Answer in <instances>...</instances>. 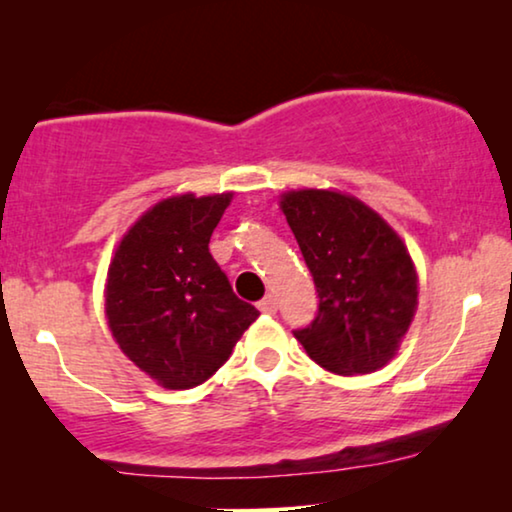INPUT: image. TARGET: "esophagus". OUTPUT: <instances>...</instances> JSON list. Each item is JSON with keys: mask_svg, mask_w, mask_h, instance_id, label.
I'll use <instances>...</instances> for the list:
<instances>
[{"mask_svg": "<svg viewBox=\"0 0 512 512\" xmlns=\"http://www.w3.org/2000/svg\"><path fill=\"white\" fill-rule=\"evenodd\" d=\"M258 310H261L263 314H275L277 312V300L275 296H265L263 300H258Z\"/></svg>", "mask_w": 512, "mask_h": 512, "instance_id": "1", "label": "esophagus"}]
</instances>
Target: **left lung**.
Segmentation results:
<instances>
[{
	"label": "left lung",
	"instance_id": "obj_1",
	"mask_svg": "<svg viewBox=\"0 0 512 512\" xmlns=\"http://www.w3.org/2000/svg\"><path fill=\"white\" fill-rule=\"evenodd\" d=\"M282 212L319 293L310 326L293 335L335 375H363L396 354L417 310V272L394 228L338 191H291Z\"/></svg>",
	"mask_w": 512,
	"mask_h": 512
}]
</instances>
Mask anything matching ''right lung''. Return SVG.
<instances>
[{
  "instance_id": "1",
  "label": "right lung",
  "mask_w": 512,
  "mask_h": 512,
  "mask_svg": "<svg viewBox=\"0 0 512 512\" xmlns=\"http://www.w3.org/2000/svg\"><path fill=\"white\" fill-rule=\"evenodd\" d=\"M233 193H193L151 207L118 244L104 310L123 354L165 389H191L228 361L258 319L209 254Z\"/></svg>"
}]
</instances>
